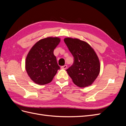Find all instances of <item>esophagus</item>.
<instances>
[{
  "label": "esophagus",
  "instance_id": "34e87169",
  "mask_svg": "<svg viewBox=\"0 0 126 126\" xmlns=\"http://www.w3.org/2000/svg\"><path fill=\"white\" fill-rule=\"evenodd\" d=\"M67 65H64L63 66L61 67V68H62V69H67Z\"/></svg>",
  "mask_w": 126,
  "mask_h": 126
}]
</instances>
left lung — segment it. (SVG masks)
<instances>
[{
    "instance_id": "left-lung-1",
    "label": "left lung",
    "mask_w": 126,
    "mask_h": 126,
    "mask_svg": "<svg viewBox=\"0 0 126 126\" xmlns=\"http://www.w3.org/2000/svg\"><path fill=\"white\" fill-rule=\"evenodd\" d=\"M64 41L74 58L73 64L66 70L72 81L79 87L92 85L100 70L99 60L94 49L79 39L68 37Z\"/></svg>"
}]
</instances>
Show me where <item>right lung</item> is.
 Instances as JSON below:
<instances>
[{
	"label": "right lung",
	"instance_id": "add662e5",
	"mask_svg": "<svg viewBox=\"0 0 126 126\" xmlns=\"http://www.w3.org/2000/svg\"><path fill=\"white\" fill-rule=\"evenodd\" d=\"M58 37H47L34 45L27 56L25 68L29 77L37 84L44 85L50 82L60 67L54 50L58 45Z\"/></svg>",
	"mask_w": 126,
	"mask_h": 126
}]
</instances>
